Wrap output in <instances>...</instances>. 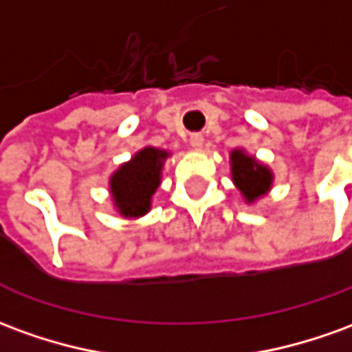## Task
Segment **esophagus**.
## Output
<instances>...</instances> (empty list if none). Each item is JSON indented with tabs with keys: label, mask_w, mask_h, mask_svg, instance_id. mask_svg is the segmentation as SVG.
Masks as SVG:
<instances>
[{
	"label": "esophagus",
	"mask_w": 352,
	"mask_h": 352,
	"mask_svg": "<svg viewBox=\"0 0 352 352\" xmlns=\"http://www.w3.org/2000/svg\"><path fill=\"white\" fill-rule=\"evenodd\" d=\"M190 144H192L194 148H201V146H204V135L200 133L190 135Z\"/></svg>",
	"instance_id": "1"
}]
</instances>
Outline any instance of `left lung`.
<instances>
[{
  "label": "left lung",
  "instance_id": "obj_1",
  "mask_svg": "<svg viewBox=\"0 0 352 352\" xmlns=\"http://www.w3.org/2000/svg\"><path fill=\"white\" fill-rule=\"evenodd\" d=\"M230 166H232V181L248 204L259 200L270 190L272 171L267 166L259 164L253 156H248L244 151L236 148L230 152Z\"/></svg>",
  "mask_w": 352,
  "mask_h": 352
}]
</instances>
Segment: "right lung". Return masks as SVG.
Wrapping results in <instances>:
<instances>
[{"mask_svg":"<svg viewBox=\"0 0 352 352\" xmlns=\"http://www.w3.org/2000/svg\"><path fill=\"white\" fill-rule=\"evenodd\" d=\"M169 152L146 146L110 177L114 206L124 217H141L151 210L152 194L162 181V168Z\"/></svg>","mask_w":352,"mask_h":352,"instance_id":"obj_1","label":"right lung"}]
</instances>
